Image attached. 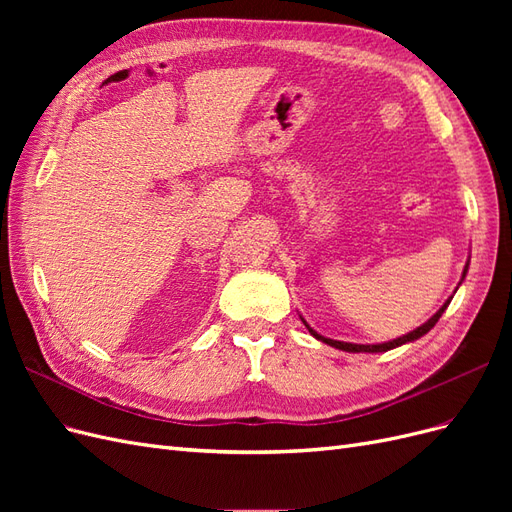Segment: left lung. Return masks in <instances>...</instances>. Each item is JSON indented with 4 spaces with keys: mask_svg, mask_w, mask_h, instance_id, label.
<instances>
[{
    "mask_svg": "<svg viewBox=\"0 0 512 512\" xmlns=\"http://www.w3.org/2000/svg\"><path fill=\"white\" fill-rule=\"evenodd\" d=\"M466 271H468V265H466V269H463V275H461V280L463 277H466ZM448 303H451V299H448L436 314H433L425 324H421V327L418 329H414L412 333H408V335H404V337H397V339H393V342H386V344H374V346H363V344H346V342H335V339H327V337H322V335H318L314 329H309V324L305 322V327L309 329V333H312L316 339H320V342H324V344H329V346H333V348H339V350H348V352H386V350H391V348H397V346H401V344H406V342H414V339H418V337H423L427 331H431L433 327H436V322L440 320V316L444 314V309L448 307Z\"/></svg>",
    "mask_w": 512,
    "mask_h": 512,
    "instance_id": "obj_1",
    "label": "left lung"
}]
</instances>
